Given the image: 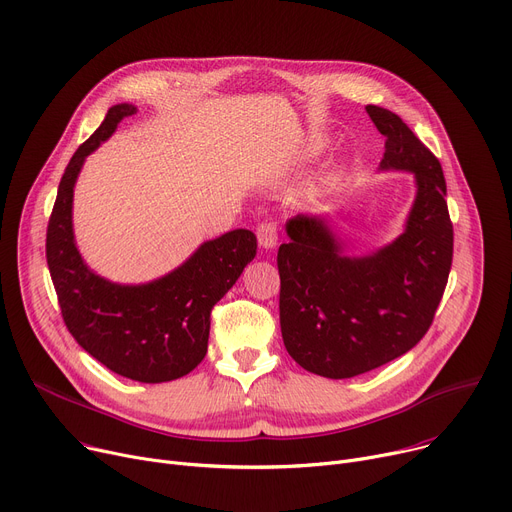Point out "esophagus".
<instances>
[{"label":"esophagus","mask_w":512,"mask_h":512,"mask_svg":"<svg viewBox=\"0 0 512 512\" xmlns=\"http://www.w3.org/2000/svg\"><path fill=\"white\" fill-rule=\"evenodd\" d=\"M257 241L261 249H274L278 245V228L274 222H263L257 226Z\"/></svg>","instance_id":"1"}]
</instances>
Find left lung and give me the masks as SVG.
Masks as SVG:
<instances>
[{
    "mask_svg": "<svg viewBox=\"0 0 512 512\" xmlns=\"http://www.w3.org/2000/svg\"><path fill=\"white\" fill-rule=\"evenodd\" d=\"M385 135L381 170H407L416 199L393 243L366 253L321 216L286 222L280 245V325L288 354L309 372L352 379L410 352L428 331L453 261V224L438 158L395 113L368 105Z\"/></svg>",
    "mask_w": 512,
    "mask_h": 512,
    "instance_id": "obj_1",
    "label": "left lung"
}]
</instances>
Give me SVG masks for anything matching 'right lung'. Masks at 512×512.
Wrapping results in <instances>:
<instances>
[{
	"label": "right lung",
	"mask_w": 512,
	"mask_h": 512,
	"mask_svg": "<svg viewBox=\"0 0 512 512\" xmlns=\"http://www.w3.org/2000/svg\"><path fill=\"white\" fill-rule=\"evenodd\" d=\"M135 111L127 102L111 107L67 164L47 226V263L63 321L92 358L131 381L168 383L206 356L210 313L257 255V236L230 230L146 284H115L94 274L76 247L74 187L86 156Z\"/></svg>",
	"instance_id": "1"
}]
</instances>
